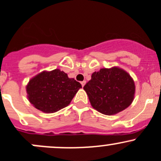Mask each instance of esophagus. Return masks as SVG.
Instances as JSON below:
<instances>
[{"instance_id":"esophagus-1","label":"esophagus","mask_w":161,"mask_h":161,"mask_svg":"<svg viewBox=\"0 0 161 161\" xmlns=\"http://www.w3.org/2000/svg\"><path fill=\"white\" fill-rule=\"evenodd\" d=\"M85 84H86V80L81 81V85H82V87H84V86L85 85Z\"/></svg>"}]
</instances>
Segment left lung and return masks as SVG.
<instances>
[{"label":"left lung","instance_id":"1","mask_svg":"<svg viewBox=\"0 0 161 161\" xmlns=\"http://www.w3.org/2000/svg\"><path fill=\"white\" fill-rule=\"evenodd\" d=\"M84 89L92 107L105 115H114L128 108L135 92L133 79L119 67L94 72Z\"/></svg>","mask_w":161,"mask_h":161}]
</instances>
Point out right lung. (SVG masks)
I'll return each instance as SVG.
<instances>
[{
	"mask_svg": "<svg viewBox=\"0 0 161 161\" xmlns=\"http://www.w3.org/2000/svg\"><path fill=\"white\" fill-rule=\"evenodd\" d=\"M80 87V83L55 69L38 74L26 88L29 101L36 109L52 114L67 106Z\"/></svg>",
	"mask_w": 161,
	"mask_h": 161,
	"instance_id": "right-lung-1",
	"label": "right lung"
}]
</instances>
